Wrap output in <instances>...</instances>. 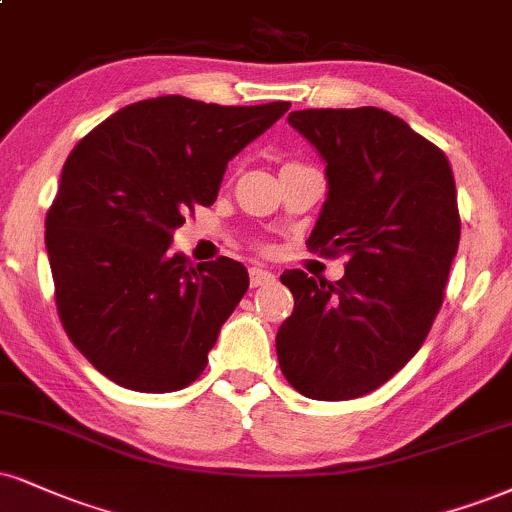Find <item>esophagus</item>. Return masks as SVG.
<instances>
[{
  "label": "esophagus",
  "mask_w": 512,
  "mask_h": 512,
  "mask_svg": "<svg viewBox=\"0 0 512 512\" xmlns=\"http://www.w3.org/2000/svg\"><path fill=\"white\" fill-rule=\"evenodd\" d=\"M276 276L272 272H267V269L262 267H252L250 269V286L252 288H260V286H267V283H272Z\"/></svg>",
  "instance_id": "34e87169"
}]
</instances>
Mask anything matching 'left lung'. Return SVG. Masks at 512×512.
<instances>
[{
  "instance_id": "8db88e82",
  "label": "left lung",
  "mask_w": 512,
  "mask_h": 512,
  "mask_svg": "<svg viewBox=\"0 0 512 512\" xmlns=\"http://www.w3.org/2000/svg\"><path fill=\"white\" fill-rule=\"evenodd\" d=\"M288 123L329 181L307 248L348 262L338 281L281 274L295 307L276 355L303 396L360 398L408 365L439 315L460 243L455 178L439 147L384 109H303Z\"/></svg>"
}]
</instances>
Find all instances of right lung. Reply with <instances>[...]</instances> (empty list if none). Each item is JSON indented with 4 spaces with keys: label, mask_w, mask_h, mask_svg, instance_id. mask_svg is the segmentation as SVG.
Segmentation results:
<instances>
[{
    "label": "right lung",
    "mask_w": 512,
    "mask_h": 512,
    "mask_svg": "<svg viewBox=\"0 0 512 512\" xmlns=\"http://www.w3.org/2000/svg\"><path fill=\"white\" fill-rule=\"evenodd\" d=\"M291 109L219 107L181 95L128 104L73 147L47 212L59 319L97 372L143 393L186 389L250 279L229 257L171 255L226 164Z\"/></svg>",
    "instance_id": "1"
}]
</instances>
